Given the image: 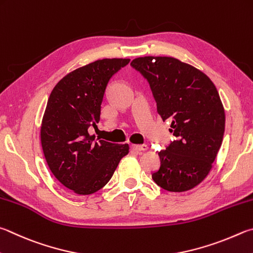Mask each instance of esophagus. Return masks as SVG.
<instances>
[{
  "label": "esophagus",
  "instance_id": "obj_1",
  "mask_svg": "<svg viewBox=\"0 0 253 253\" xmlns=\"http://www.w3.org/2000/svg\"><path fill=\"white\" fill-rule=\"evenodd\" d=\"M131 149L135 151H145L148 149V146L147 145H131Z\"/></svg>",
  "mask_w": 253,
  "mask_h": 253
}]
</instances>
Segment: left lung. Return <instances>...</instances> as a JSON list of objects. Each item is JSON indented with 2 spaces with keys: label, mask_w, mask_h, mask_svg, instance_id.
Listing matches in <instances>:
<instances>
[{
  "label": "left lung",
  "mask_w": 253,
  "mask_h": 253,
  "mask_svg": "<svg viewBox=\"0 0 253 253\" xmlns=\"http://www.w3.org/2000/svg\"><path fill=\"white\" fill-rule=\"evenodd\" d=\"M148 82L163 121L176 136L160 150V167L151 173L167 191L192 189L204 180L224 134V109L213 83L203 72L173 57L145 56L130 63Z\"/></svg>",
  "instance_id": "8db88e82"
}]
</instances>
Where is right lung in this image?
<instances>
[{"mask_svg":"<svg viewBox=\"0 0 253 253\" xmlns=\"http://www.w3.org/2000/svg\"><path fill=\"white\" fill-rule=\"evenodd\" d=\"M130 59L104 58L71 72L54 87L41 127L43 153L57 180L79 195L111 180L129 146L94 139L108 82Z\"/></svg>","mask_w":253,"mask_h":253,"instance_id":"add662e5","label":"right lung"}]
</instances>
